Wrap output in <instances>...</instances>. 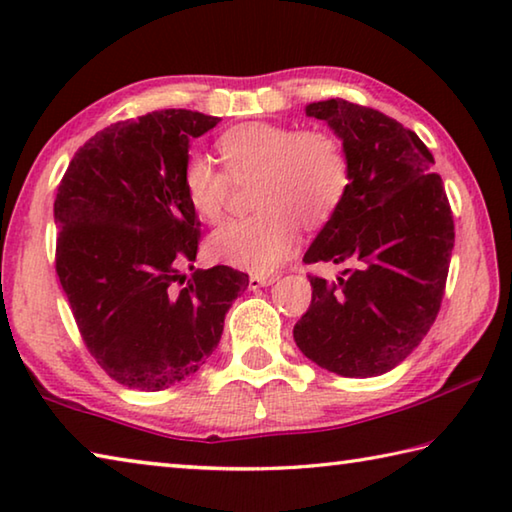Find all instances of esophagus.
<instances>
[{
  "label": "esophagus",
  "mask_w": 512,
  "mask_h": 512,
  "mask_svg": "<svg viewBox=\"0 0 512 512\" xmlns=\"http://www.w3.org/2000/svg\"><path fill=\"white\" fill-rule=\"evenodd\" d=\"M277 280V275H250L248 277V287L250 289H259V287H268V284H273Z\"/></svg>",
  "instance_id": "34e87169"
}]
</instances>
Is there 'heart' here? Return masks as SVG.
Instances as JSON below:
<instances>
[{"label": "heart", "instance_id": "b5f03b06", "mask_svg": "<svg viewBox=\"0 0 512 512\" xmlns=\"http://www.w3.org/2000/svg\"><path fill=\"white\" fill-rule=\"evenodd\" d=\"M216 149L225 171L201 153L183 164L189 205L205 221H216L230 192V178L255 176L250 203L257 210L223 223L210 237L216 262L268 273L280 266L298 239V223L323 225L350 189V158L334 135L253 121L225 131Z\"/></svg>", "mask_w": 512, "mask_h": 512}]
</instances>
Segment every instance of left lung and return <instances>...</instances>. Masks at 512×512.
<instances>
[{"mask_svg": "<svg viewBox=\"0 0 512 512\" xmlns=\"http://www.w3.org/2000/svg\"><path fill=\"white\" fill-rule=\"evenodd\" d=\"M350 158V189L305 253V264L354 268L309 275L311 305L293 327L307 359L341 377H377L418 348L445 296L454 216L433 155L418 135L345 99L309 103Z\"/></svg>", "mask_w": 512, "mask_h": 512, "instance_id": "1", "label": "left lung"}]
</instances>
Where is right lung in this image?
Masks as SVG:
<instances>
[{"instance_id":"1","label":"right lung","mask_w":512,"mask_h":512,"mask_svg":"<svg viewBox=\"0 0 512 512\" xmlns=\"http://www.w3.org/2000/svg\"><path fill=\"white\" fill-rule=\"evenodd\" d=\"M219 117L155 110L90 137L58 185L56 273L85 348L108 377L164 391L203 366L248 273L194 268L201 221L189 205V140ZM187 263L189 276L179 273Z\"/></svg>"}]
</instances>
